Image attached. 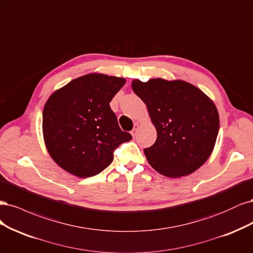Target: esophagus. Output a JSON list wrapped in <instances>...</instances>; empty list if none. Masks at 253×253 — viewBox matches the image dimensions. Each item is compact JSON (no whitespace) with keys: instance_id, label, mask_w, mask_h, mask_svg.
Segmentation results:
<instances>
[{"instance_id":"34e87169","label":"esophagus","mask_w":253,"mask_h":253,"mask_svg":"<svg viewBox=\"0 0 253 253\" xmlns=\"http://www.w3.org/2000/svg\"><path fill=\"white\" fill-rule=\"evenodd\" d=\"M138 128H140V125H138L137 123H135L134 124V127H133V129L131 130V135L134 137L136 134H137V130H138Z\"/></svg>"}]
</instances>
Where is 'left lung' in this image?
Wrapping results in <instances>:
<instances>
[{
    "label": "left lung",
    "instance_id": "obj_1",
    "mask_svg": "<svg viewBox=\"0 0 253 253\" xmlns=\"http://www.w3.org/2000/svg\"><path fill=\"white\" fill-rule=\"evenodd\" d=\"M131 87L157 129L156 143L144 149L150 166L173 178L198 170L212 153L218 133L213 101L182 80H133Z\"/></svg>",
    "mask_w": 253,
    "mask_h": 253
}]
</instances>
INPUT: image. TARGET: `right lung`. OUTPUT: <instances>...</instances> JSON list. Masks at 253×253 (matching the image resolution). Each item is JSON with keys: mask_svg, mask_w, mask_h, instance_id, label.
<instances>
[{"mask_svg": "<svg viewBox=\"0 0 253 253\" xmlns=\"http://www.w3.org/2000/svg\"><path fill=\"white\" fill-rule=\"evenodd\" d=\"M126 80L89 73L70 81L48 97L43 137L51 159L78 177L99 174L113 161L119 145L132 138L119 126L109 103Z\"/></svg>", "mask_w": 253, "mask_h": 253, "instance_id": "add662e5", "label": "right lung"}]
</instances>
